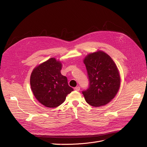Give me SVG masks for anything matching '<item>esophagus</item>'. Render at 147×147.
<instances>
[{
    "label": "esophagus",
    "mask_w": 147,
    "mask_h": 147,
    "mask_svg": "<svg viewBox=\"0 0 147 147\" xmlns=\"http://www.w3.org/2000/svg\"><path fill=\"white\" fill-rule=\"evenodd\" d=\"M80 89V88L79 86H77V87L74 88V90H76V91H79Z\"/></svg>",
    "instance_id": "obj_1"
}]
</instances>
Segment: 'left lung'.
I'll use <instances>...</instances> for the list:
<instances>
[{
	"instance_id": "1",
	"label": "left lung",
	"mask_w": 147,
	"mask_h": 147,
	"mask_svg": "<svg viewBox=\"0 0 147 147\" xmlns=\"http://www.w3.org/2000/svg\"><path fill=\"white\" fill-rule=\"evenodd\" d=\"M89 85L82 94L90 105H106L116 95L120 86L119 69L111 58L103 51L89 54L83 61Z\"/></svg>"
}]
</instances>
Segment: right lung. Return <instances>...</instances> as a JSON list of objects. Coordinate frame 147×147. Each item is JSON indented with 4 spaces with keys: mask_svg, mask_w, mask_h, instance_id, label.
Listing matches in <instances>:
<instances>
[{
    "mask_svg": "<svg viewBox=\"0 0 147 147\" xmlns=\"http://www.w3.org/2000/svg\"><path fill=\"white\" fill-rule=\"evenodd\" d=\"M62 64L51 58L34 68L30 77V85L38 101L48 108L63 104L73 89L67 78L61 73Z\"/></svg>",
    "mask_w": 147,
    "mask_h": 147,
    "instance_id": "right-lung-1",
    "label": "right lung"
}]
</instances>
